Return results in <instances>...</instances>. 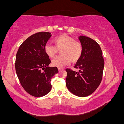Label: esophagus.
Masks as SVG:
<instances>
[{
  "mask_svg": "<svg viewBox=\"0 0 124 124\" xmlns=\"http://www.w3.org/2000/svg\"><path fill=\"white\" fill-rule=\"evenodd\" d=\"M58 70L61 71V70H63V69H64V68H58Z\"/></svg>",
  "mask_w": 124,
  "mask_h": 124,
  "instance_id": "1",
  "label": "esophagus"
}]
</instances>
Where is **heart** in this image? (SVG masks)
<instances>
[{
    "label": "heart",
    "mask_w": 124,
    "mask_h": 124,
    "mask_svg": "<svg viewBox=\"0 0 124 124\" xmlns=\"http://www.w3.org/2000/svg\"><path fill=\"white\" fill-rule=\"evenodd\" d=\"M52 42L54 45L46 44L44 46L45 53L51 58H55L59 51L61 55L52 61V66L62 68L68 65L70 62H76L82 57L83 50L82 44L75 41L73 38L61 35L54 38Z\"/></svg>",
    "instance_id": "b5f03b06"
}]
</instances>
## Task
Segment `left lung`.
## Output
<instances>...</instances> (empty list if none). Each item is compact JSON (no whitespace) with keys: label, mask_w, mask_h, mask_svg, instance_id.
I'll return each instance as SVG.
<instances>
[{"label":"left lung","mask_w":124,"mask_h":124,"mask_svg":"<svg viewBox=\"0 0 124 124\" xmlns=\"http://www.w3.org/2000/svg\"><path fill=\"white\" fill-rule=\"evenodd\" d=\"M79 39L83 49L82 57L75 66L79 72L66 69V85L71 93L83 97L93 93L99 86L104 64L101 49L96 41L86 36H80Z\"/></svg>","instance_id":"obj_1"}]
</instances>
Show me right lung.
<instances>
[{
  "label": "right lung",
  "instance_id": "right-lung-1",
  "mask_svg": "<svg viewBox=\"0 0 124 124\" xmlns=\"http://www.w3.org/2000/svg\"><path fill=\"white\" fill-rule=\"evenodd\" d=\"M51 36L49 32L31 35L21 44L16 57V72L21 85L29 94L37 97L50 92L51 78L58 72L57 67L48 66L51 60L44 51Z\"/></svg>",
  "mask_w": 124,
  "mask_h": 124
}]
</instances>
